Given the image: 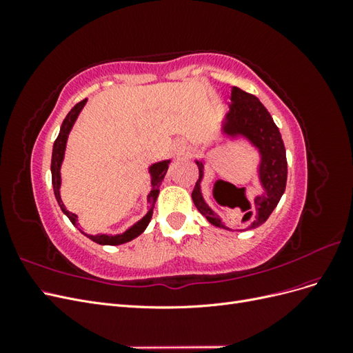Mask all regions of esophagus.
Wrapping results in <instances>:
<instances>
[{"instance_id":"1","label":"esophagus","mask_w":353,"mask_h":353,"mask_svg":"<svg viewBox=\"0 0 353 353\" xmlns=\"http://www.w3.org/2000/svg\"><path fill=\"white\" fill-rule=\"evenodd\" d=\"M185 150H187V145H185V143H183V141H178V143L175 144V152H176V154H178V156H183V154L185 153Z\"/></svg>"}]
</instances>
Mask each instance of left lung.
I'll return each instance as SVG.
<instances>
[{"instance_id": "1", "label": "left lung", "mask_w": 353, "mask_h": 353, "mask_svg": "<svg viewBox=\"0 0 353 353\" xmlns=\"http://www.w3.org/2000/svg\"><path fill=\"white\" fill-rule=\"evenodd\" d=\"M231 103L230 112L225 116L223 123V132L228 135H243L259 148L261 152V166L259 176L261 185L259 194L254 197L253 201H249L245 197V187L237 188L227 181L218 179L215 185L222 188H237L244 193V199L250 203L252 212L250 215H244L241 222L248 221L249 228H258L270 218L272 210L279 205V201L285 190L287 183V159H285V147L280 134L279 126L272 121L270 112L265 109V105L254 97V95L245 92L237 87L231 88ZM199 166V179L193 190V201L197 210L205 216L212 225L228 230L221 222L219 216L213 212L203 200L200 191V181L203 176V163L196 162Z\"/></svg>"}]
</instances>
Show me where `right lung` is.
Instances as JSON below:
<instances>
[{
  "label": "right lung",
  "mask_w": 353,
  "mask_h": 353,
  "mask_svg": "<svg viewBox=\"0 0 353 353\" xmlns=\"http://www.w3.org/2000/svg\"><path fill=\"white\" fill-rule=\"evenodd\" d=\"M85 103H87V99L79 101L78 104H74L72 110L68 113V116L65 117V121H63L61 123V128H60V132L54 141V145H52V156H51V179H52V188H54V196L57 199V203L60 209L63 210V213L70 219V222L73 223L74 227H78L77 223V215L74 213L69 212L65 205H63V201L60 199V166H61V162H63V156H65V148H66V141H68V135L72 130V126L74 123V121H77V117L79 114V112L82 110V108L85 105ZM168 165H169V160H163V162H157L154 165L150 166V174H152V191L150 194H148L147 200H148V212L147 215L138 221L135 225H132L130 230H126L123 234H119V236H108V234H97V236H91V234H85L83 231H79L82 234H85L90 240L99 243V244H109V245H117V244H123V243H128L134 240L135 237L140 236V234L147 228L148 222H150L152 219V215H153V209H154V203H156V199L159 196V187L160 184H162V181L166 175V170H168Z\"/></svg>",
  "instance_id": "1"
}]
</instances>
